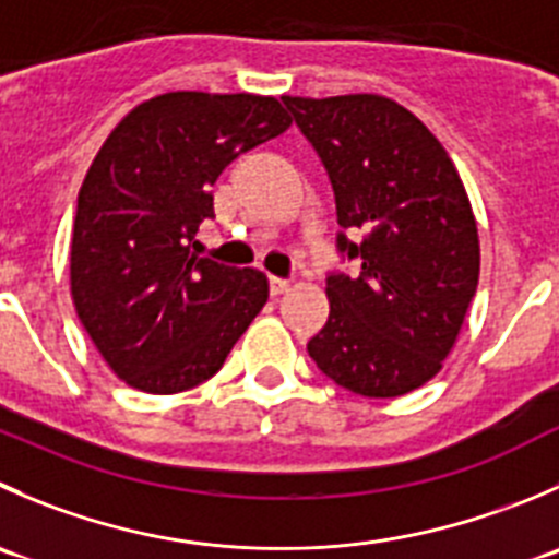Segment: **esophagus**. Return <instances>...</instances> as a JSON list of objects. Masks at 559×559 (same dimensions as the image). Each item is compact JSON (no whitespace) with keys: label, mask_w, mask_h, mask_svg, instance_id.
I'll use <instances>...</instances> for the list:
<instances>
[{"label":"esophagus","mask_w":559,"mask_h":559,"mask_svg":"<svg viewBox=\"0 0 559 559\" xmlns=\"http://www.w3.org/2000/svg\"><path fill=\"white\" fill-rule=\"evenodd\" d=\"M286 289H289V281L278 278V275H270V295L278 297V295H284Z\"/></svg>","instance_id":"1"}]
</instances>
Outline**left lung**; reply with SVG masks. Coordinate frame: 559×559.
I'll return each mask as SVG.
<instances>
[{
  "label": "left lung",
  "mask_w": 559,
  "mask_h": 559,
  "mask_svg": "<svg viewBox=\"0 0 559 559\" xmlns=\"http://www.w3.org/2000/svg\"><path fill=\"white\" fill-rule=\"evenodd\" d=\"M317 150L338 215L330 317L308 341L319 371L368 399L429 382L478 289L480 246L456 166L429 128L382 95L281 97ZM364 237L355 243L345 231Z\"/></svg>",
  "instance_id": "1"
}]
</instances>
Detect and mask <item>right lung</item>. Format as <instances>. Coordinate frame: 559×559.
I'll list each match as a JSON object with an SVG mask.
<instances>
[{
	"mask_svg": "<svg viewBox=\"0 0 559 559\" xmlns=\"http://www.w3.org/2000/svg\"><path fill=\"white\" fill-rule=\"evenodd\" d=\"M292 124L275 97L166 92L111 130L79 191L70 292L103 360L144 393H182L224 366L267 302V278L199 253L213 186Z\"/></svg>",
	"mask_w": 559,
	"mask_h": 559,
	"instance_id": "obj_1",
	"label": "right lung"
}]
</instances>
